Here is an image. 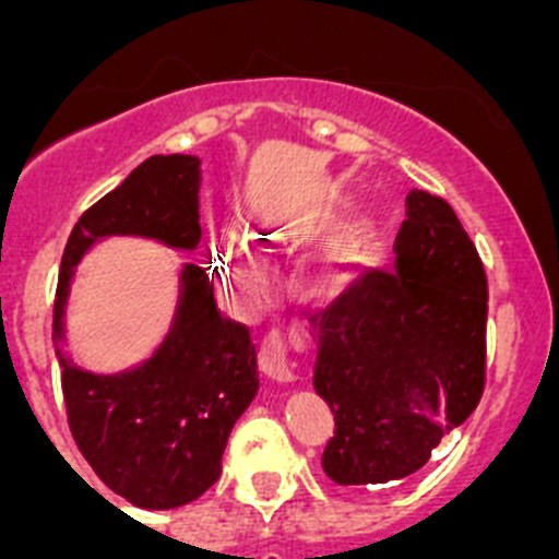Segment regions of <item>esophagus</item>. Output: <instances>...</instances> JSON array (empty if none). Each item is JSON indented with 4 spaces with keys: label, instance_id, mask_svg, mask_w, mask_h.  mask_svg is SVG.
I'll list each match as a JSON object with an SVG mask.
<instances>
[{
    "label": "esophagus",
    "instance_id": "34e87169",
    "mask_svg": "<svg viewBox=\"0 0 559 559\" xmlns=\"http://www.w3.org/2000/svg\"><path fill=\"white\" fill-rule=\"evenodd\" d=\"M259 365H262L264 373L273 381H278V384H297V373L292 370L289 359H286V348L278 335H270L267 341H264L262 352H259Z\"/></svg>",
    "mask_w": 559,
    "mask_h": 559
}]
</instances>
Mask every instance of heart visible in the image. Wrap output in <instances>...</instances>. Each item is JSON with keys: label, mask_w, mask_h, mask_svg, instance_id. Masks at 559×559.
<instances>
[{"label": "heart", "mask_w": 559, "mask_h": 559, "mask_svg": "<svg viewBox=\"0 0 559 559\" xmlns=\"http://www.w3.org/2000/svg\"><path fill=\"white\" fill-rule=\"evenodd\" d=\"M337 224H341V216L330 213V216L313 218L306 227V233H326V229H335ZM270 251H273V235L270 233L251 229L246 240L238 238L235 233L224 235L218 257H222V278L227 284L229 295L238 297L240 302L262 300L264 281L257 253L259 257H267ZM370 251H373V238H370L368 229H346L341 238H335L324 248L319 264H316L306 281L308 292L319 297V300H335V297L346 295L354 281H357L362 264L368 262Z\"/></svg>", "instance_id": "b5f03b06"}]
</instances>
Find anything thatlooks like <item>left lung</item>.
<instances>
[{
    "label": "left lung",
    "instance_id": "8db88e82",
    "mask_svg": "<svg viewBox=\"0 0 559 559\" xmlns=\"http://www.w3.org/2000/svg\"><path fill=\"white\" fill-rule=\"evenodd\" d=\"M394 273H370L319 319L313 389L335 414L321 467L341 487L430 460L484 392L487 275L452 207L408 191Z\"/></svg>",
    "mask_w": 559,
    "mask_h": 559
}]
</instances>
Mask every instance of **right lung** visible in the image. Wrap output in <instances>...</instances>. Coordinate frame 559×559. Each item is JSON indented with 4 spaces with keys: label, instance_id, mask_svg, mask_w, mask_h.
<instances>
[{
    "label": "right lung",
    "instance_id": "obj_1",
    "mask_svg": "<svg viewBox=\"0 0 559 559\" xmlns=\"http://www.w3.org/2000/svg\"><path fill=\"white\" fill-rule=\"evenodd\" d=\"M202 162L151 156L88 207L67 240L53 308V343L78 449L105 487L138 509L191 503L222 476L235 421L259 394L257 346L224 319L200 264H180L170 326L143 362L92 373L67 346V302L78 264L107 238H143L197 251Z\"/></svg>",
    "mask_w": 559,
    "mask_h": 559
}]
</instances>
